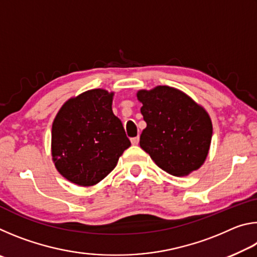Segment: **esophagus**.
Returning <instances> with one entry per match:
<instances>
[{"label": "esophagus", "instance_id": "1", "mask_svg": "<svg viewBox=\"0 0 257 257\" xmlns=\"http://www.w3.org/2000/svg\"><path fill=\"white\" fill-rule=\"evenodd\" d=\"M138 143H139V137L138 136L132 138V144L133 145H138Z\"/></svg>", "mask_w": 257, "mask_h": 257}]
</instances>
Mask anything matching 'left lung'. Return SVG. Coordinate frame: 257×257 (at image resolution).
Here are the masks:
<instances>
[{
  "label": "left lung",
  "instance_id": "obj_1",
  "mask_svg": "<svg viewBox=\"0 0 257 257\" xmlns=\"http://www.w3.org/2000/svg\"><path fill=\"white\" fill-rule=\"evenodd\" d=\"M137 99L147 124L139 139L142 149L172 176L198 170L207 158L213 133L205 108L170 86L138 90Z\"/></svg>",
  "mask_w": 257,
  "mask_h": 257
}]
</instances>
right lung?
I'll list each match as a JSON object with an SVG mask.
<instances>
[{"instance_id":"1","label":"right lung","mask_w":257,"mask_h":257,"mask_svg":"<svg viewBox=\"0 0 257 257\" xmlns=\"http://www.w3.org/2000/svg\"><path fill=\"white\" fill-rule=\"evenodd\" d=\"M114 93L90 89L69 98L52 125V160L72 184L90 187L103 180L130 146L120 119L113 114Z\"/></svg>"}]
</instances>
